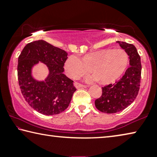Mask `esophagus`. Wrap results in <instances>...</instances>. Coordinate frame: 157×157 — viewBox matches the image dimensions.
Instances as JSON below:
<instances>
[{"label": "esophagus", "instance_id": "1", "mask_svg": "<svg viewBox=\"0 0 157 157\" xmlns=\"http://www.w3.org/2000/svg\"><path fill=\"white\" fill-rule=\"evenodd\" d=\"M74 85H75V86L76 88H83V87H86L85 85H82V84L78 83V82H75V83H74Z\"/></svg>", "mask_w": 157, "mask_h": 157}]
</instances>
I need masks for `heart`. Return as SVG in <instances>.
Returning a JSON list of instances; mask_svg holds the SVG:
<instances>
[{"label": "heart", "instance_id": "heart-1", "mask_svg": "<svg viewBox=\"0 0 157 157\" xmlns=\"http://www.w3.org/2000/svg\"><path fill=\"white\" fill-rule=\"evenodd\" d=\"M129 58L123 49H103L85 55L82 59L72 55L65 62V72L70 78L77 79L92 71L103 84L111 83L118 79L128 66Z\"/></svg>", "mask_w": 157, "mask_h": 157}]
</instances>
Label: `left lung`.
Here are the masks:
<instances>
[{
    "label": "left lung",
    "instance_id": "left-lung-1",
    "mask_svg": "<svg viewBox=\"0 0 157 157\" xmlns=\"http://www.w3.org/2000/svg\"><path fill=\"white\" fill-rule=\"evenodd\" d=\"M129 56L130 67L124 75L113 84L102 87V94L95 100V106L105 113H115L127 108L138 94L141 79L140 56L133 44L117 41Z\"/></svg>",
    "mask_w": 157,
    "mask_h": 157
}]
</instances>
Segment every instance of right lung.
Returning <instances> with one entry per match:
<instances>
[{
	"mask_svg": "<svg viewBox=\"0 0 157 157\" xmlns=\"http://www.w3.org/2000/svg\"><path fill=\"white\" fill-rule=\"evenodd\" d=\"M67 53L44 40L27 44L18 57L17 78L21 92L32 108L44 115H56L68 107L76 88L63 74ZM49 74L39 82L31 76V68L39 61Z\"/></svg>",
	"mask_w": 157,
	"mask_h": 157,
	"instance_id": "obj_1",
	"label": "right lung"
}]
</instances>
